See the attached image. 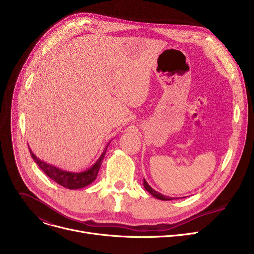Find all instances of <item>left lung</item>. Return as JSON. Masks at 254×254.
Returning <instances> with one entry per match:
<instances>
[{"instance_id": "1", "label": "left lung", "mask_w": 254, "mask_h": 254, "mask_svg": "<svg viewBox=\"0 0 254 254\" xmlns=\"http://www.w3.org/2000/svg\"><path fill=\"white\" fill-rule=\"evenodd\" d=\"M143 185H144V188H145V190H147L152 196H154L155 198H157V199H161V201H172V199H178V197H170V196H166V195H164V194H162V193H159V192H157L156 190H154L151 186L148 184V182L146 181L145 179H144V182H143Z\"/></svg>"}]
</instances>
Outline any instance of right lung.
Masks as SVG:
<instances>
[{
  "label": "right lung",
  "instance_id": "obj_1",
  "mask_svg": "<svg viewBox=\"0 0 254 254\" xmlns=\"http://www.w3.org/2000/svg\"><path fill=\"white\" fill-rule=\"evenodd\" d=\"M108 145H109V143L107 144V146L104 148L101 156L98 158V161L93 164L89 169H87L83 172H70V171L62 170L56 166H52L50 164H47V163L41 161V159L38 158L33 153V151L31 150L30 147H29V149H30L31 156L33 157L35 163L50 179L56 181L60 185L64 186V188L70 189V190H78V189H82V188H84V186L90 184L93 180L97 178Z\"/></svg>",
  "mask_w": 254,
  "mask_h": 254
}]
</instances>
